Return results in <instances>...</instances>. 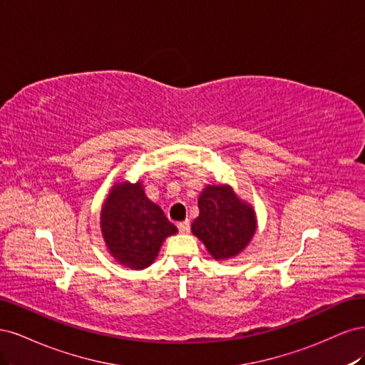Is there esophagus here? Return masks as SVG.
<instances>
[{"mask_svg": "<svg viewBox=\"0 0 365 365\" xmlns=\"http://www.w3.org/2000/svg\"><path fill=\"white\" fill-rule=\"evenodd\" d=\"M178 230L181 231V233H189V231H190V220H182V222H180Z\"/></svg>", "mask_w": 365, "mask_h": 365, "instance_id": "obj_1", "label": "esophagus"}]
</instances>
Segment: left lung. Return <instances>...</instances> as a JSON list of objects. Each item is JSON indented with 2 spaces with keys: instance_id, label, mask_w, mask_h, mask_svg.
I'll use <instances>...</instances> for the list:
<instances>
[{
  "instance_id": "1",
  "label": "left lung",
  "mask_w": 365,
  "mask_h": 365,
  "mask_svg": "<svg viewBox=\"0 0 365 365\" xmlns=\"http://www.w3.org/2000/svg\"><path fill=\"white\" fill-rule=\"evenodd\" d=\"M200 216L192 231L215 259L235 257L256 233L252 208L242 202L228 185H208L201 193Z\"/></svg>"
}]
</instances>
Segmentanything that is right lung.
Instances as JSON below:
<instances>
[{
	"mask_svg": "<svg viewBox=\"0 0 365 365\" xmlns=\"http://www.w3.org/2000/svg\"><path fill=\"white\" fill-rule=\"evenodd\" d=\"M102 233L109 252L125 267L146 268L158 256L163 240L176 227L153 204L143 185L118 184L102 208Z\"/></svg>",
	"mask_w": 365,
	"mask_h": 365,
	"instance_id": "add662e5",
	"label": "right lung"
}]
</instances>
